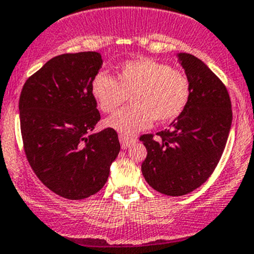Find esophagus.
<instances>
[{
	"label": "esophagus",
	"instance_id": "34e87169",
	"mask_svg": "<svg viewBox=\"0 0 254 254\" xmlns=\"http://www.w3.org/2000/svg\"><path fill=\"white\" fill-rule=\"evenodd\" d=\"M137 139L134 137H127L125 134H120V142H121V146H122L123 149H127L132 143H134Z\"/></svg>",
	"mask_w": 254,
	"mask_h": 254
}]
</instances>
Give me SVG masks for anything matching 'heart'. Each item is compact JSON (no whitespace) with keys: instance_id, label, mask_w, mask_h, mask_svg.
<instances>
[{"instance_id":"heart-1","label":"heart","mask_w":254,"mask_h":254,"mask_svg":"<svg viewBox=\"0 0 254 254\" xmlns=\"http://www.w3.org/2000/svg\"><path fill=\"white\" fill-rule=\"evenodd\" d=\"M91 91L98 108L112 113L131 96V107L111 116L106 125L131 136L148 128L152 121L167 123L183 113L190 98V81L180 69L151 59L127 61L120 67L117 79L98 72Z\"/></svg>"}]
</instances>
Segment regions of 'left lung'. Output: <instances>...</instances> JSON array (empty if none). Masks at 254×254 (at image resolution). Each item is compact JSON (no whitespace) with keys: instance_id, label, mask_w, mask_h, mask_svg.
<instances>
[{"instance_id":"obj_1","label":"left lung","mask_w":254,"mask_h":254,"mask_svg":"<svg viewBox=\"0 0 254 254\" xmlns=\"http://www.w3.org/2000/svg\"><path fill=\"white\" fill-rule=\"evenodd\" d=\"M190 81V98L170 128L143 134L144 180L157 192L183 195L203 185L218 165L232 125V107L223 82L199 59L178 55Z\"/></svg>"}]
</instances>
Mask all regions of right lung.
<instances>
[{"instance_id":"obj_1","label":"right lung","mask_w":254,"mask_h":254,"mask_svg":"<svg viewBox=\"0 0 254 254\" xmlns=\"http://www.w3.org/2000/svg\"><path fill=\"white\" fill-rule=\"evenodd\" d=\"M102 66L97 52L53 57L21 91L23 149L38 180L67 199H83L107 182L120 153L113 128L91 134L101 120L91 83Z\"/></svg>"}]
</instances>
